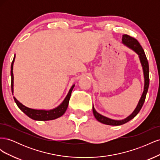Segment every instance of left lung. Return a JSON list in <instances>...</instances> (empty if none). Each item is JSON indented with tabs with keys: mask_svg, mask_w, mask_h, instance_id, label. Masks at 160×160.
Segmentation results:
<instances>
[{
	"mask_svg": "<svg viewBox=\"0 0 160 160\" xmlns=\"http://www.w3.org/2000/svg\"><path fill=\"white\" fill-rule=\"evenodd\" d=\"M122 42L125 45L129 47L130 49H133L137 54L139 55L140 62L142 65V68L143 71V75H144V90L143 92V94L141 97V99H139V103L137 105L136 108L134 110L133 112L127 118H125L123 120H114L111 119L110 118H108L107 117L99 114V113L95 111L93 105V115L96 119L98 122L102 123L103 124L109 125H123L125 123L128 122L129 121L134 118L135 116L138 115V113L139 112V111L141 110L142 106L144 103L145 99L146 98V94L148 93V90L149 88V64L148 61L147 59V57L145 54L144 51L142 47L140 45L139 42L138 41L136 38H135L132 37H131L128 35H123L122 37Z\"/></svg>",
	"mask_w": 160,
	"mask_h": 160,
	"instance_id": "obj_1",
	"label": "left lung"
}]
</instances>
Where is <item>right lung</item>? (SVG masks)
<instances>
[{
  "label": "right lung",
  "instance_id": "right-lung-1",
  "mask_svg": "<svg viewBox=\"0 0 160 160\" xmlns=\"http://www.w3.org/2000/svg\"><path fill=\"white\" fill-rule=\"evenodd\" d=\"M14 59H15V55H14V59L12 60V62L11 63V90H12V93H13V72H12V69H13V63L14 61ZM75 87V85H72L71 87V88L70 89L68 94L66 96L65 99L64 101H62V103L58 106L57 108L51 109V110H38V109H31L28 108L26 106L22 105L21 103L19 102V101L13 97L14 100L15 101L16 104L18 107V108L20 109L24 113H25L28 117H29L30 118L34 119V120H37V121H49V120H52V119H55L57 118H60L61 116H62L65 113L66 111L67 107H68L69 102V99L71 98V92L72 89Z\"/></svg>",
  "mask_w": 160,
  "mask_h": 160
}]
</instances>
